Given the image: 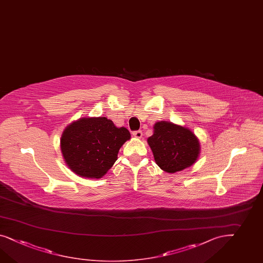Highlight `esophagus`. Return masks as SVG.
Returning <instances> with one entry per match:
<instances>
[{"label": "esophagus", "mask_w": 263, "mask_h": 263, "mask_svg": "<svg viewBox=\"0 0 263 263\" xmlns=\"http://www.w3.org/2000/svg\"><path fill=\"white\" fill-rule=\"evenodd\" d=\"M133 136L136 137V138H138V139H140V138H142V130H137V131H134L133 133Z\"/></svg>", "instance_id": "esophagus-1"}]
</instances>
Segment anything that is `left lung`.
Segmentation results:
<instances>
[{
	"instance_id": "obj_1",
	"label": "left lung",
	"mask_w": 263,
	"mask_h": 263,
	"mask_svg": "<svg viewBox=\"0 0 263 263\" xmlns=\"http://www.w3.org/2000/svg\"><path fill=\"white\" fill-rule=\"evenodd\" d=\"M157 164L163 171L174 173L191 166L199 155L198 140L187 128L160 121L147 140Z\"/></svg>"
}]
</instances>
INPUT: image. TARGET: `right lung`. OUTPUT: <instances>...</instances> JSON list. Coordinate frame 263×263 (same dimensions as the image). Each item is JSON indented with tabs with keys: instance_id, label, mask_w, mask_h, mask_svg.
Returning <instances> with one entry per match:
<instances>
[{
	"instance_id": "1",
	"label": "right lung",
	"mask_w": 263,
	"mask_h": 263,
	"mask_svg": "<svg viewBox=\"0 0 263 263\" xmlns=\"http://www.w3.org/2000/svg\"><path fill=\"white\" fill-rule=\"evenodd\" d=\"M129 139L126 128L116 127L107 118L82 119L65 129L61 151L74 173L82 177L100 178L112 167L121 145Z\"/></svg>"
}]
</instances>
